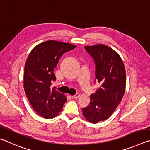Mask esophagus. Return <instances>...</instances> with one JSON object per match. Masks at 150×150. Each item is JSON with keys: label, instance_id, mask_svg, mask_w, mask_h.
<instances>
[{"label": "esophagus", "instance_id": "obj_1", "mask_svg": "<svg viewBox=\"0 0 150 150\" xmlns=\"http://www.w3.org/2000/svg\"><path fill=\"white\" fill-rule=\"evenodd\" d=\"M71 97L73 98H75V99H77V98H79V93H77V94H75V95H73V96H71Z\"/></svg>", "mask_w": 150, "mask_h": 150}]
</instances>
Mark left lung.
Masks as SVG:
<instances>
[{"label":"left lung","instance_id":"obj_1","mask_svg":"<svg viewBox=\"0 0 150 150\" xmlns=\"http://www.w3.org/2000/svg\"><path fill=\"white\" fill-rule=\"evenodd\" d=\"M85 48L95 63V79L100 87L90 96V103L83 108V115L96 124L110 117L122 99L126 88V71L121 57L104 44Z\"/></svg>","mask_w":150,"mask_h":150}]
</instances>
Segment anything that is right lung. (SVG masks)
I'll return each mask as SVG.
<instances>
[{
  "mask_svg": "<svg viewBox=\"0 0 150 150\" xmlns=\"http://www.w3.org/2000/svg\"><path fill=\"white\" fill-rule=\"evenodd\" d=\"M76 45L54 40L37 45L28 57L24 67V88L32 108L42 117L56 116L67 101L64 94L50 88L56 80L54 73L62 55Z\"/></svg>",
  "mask_w": 150,
  "mask_h": 150,
  "instance_id": "right-lung-1",
  "label": "right lung"
}]
</instances>
